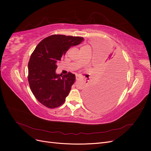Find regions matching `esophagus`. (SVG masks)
<instances>
[{"mask_svg": "<svg viewBox=\"0 0 151 151\" xmlns=\"http://www.w3.org/2000/svg\"><path fill=\"white\" fill-rule=\"evenodd\" d=\"M76 80H77V81H78V80H80V79H81V77H80L79 76H76Z\"/></svg>", "mask_w": 151, "mask_h": 151, "instance_id": "esophagus-1", "label": "esophagus"}]
</instances>
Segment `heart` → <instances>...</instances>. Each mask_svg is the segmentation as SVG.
<instances>
[{
  "label": "heart",
  "instance_id": "obj_1",
  "mask_svg": "<svg viewBox=\"0 0 151 151\" xmlns=\"http://www.w3.org/2000/svg\"><path fill=\"white\" fill-rule=\"evenodd\" d=\"M87 47H88V46H83V47H81V49H83V48H87Z\"/></svg>",
  "mask_w": 151,
  "mask_h": 151
}]
</instances>
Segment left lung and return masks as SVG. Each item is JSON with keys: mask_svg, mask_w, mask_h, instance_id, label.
Masks as SVG:
<instances>
[{"mask_svg": "<svg viewBox=\"0 0 151 151\" xmlns=\"http://www.w3.org/2000/svg\"><path fill=\"white\" fill-rule=\"evenodd\" d=\"M114 50L105 61L103 74L84 90L86 103L94 110H102L111 106L119 98L124 86L126 65Z\"/></svg>", "mask_w": 151, "mask_h": 151, "instance_id": "1", "label": "left lung"}]
</instances>
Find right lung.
Wrapping results in <instances>:
<instances>
[{
  "instance_id": "obj_1",
  "label": "right lung",
  "mask_w": 151,
  "mask_h": 151,
  "mask_svg": "<svg viewBox=\"0 0 151 151\" xmlns=\"http://www.w3.org/2000/svg\"><path fill=\"white\" fill-rule=\"evenodd\" d=\"M83 40L80 36L53 35L40 42L32 53L28 63L29 84L36 99L44 106L55 108L64 103L76 76L71 72L63 76L57 74V63L71 47Z\"/></svg>"
}]
</instances>
